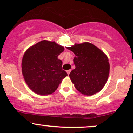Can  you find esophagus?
<instances>
[{
	"mask_svg": "<svg viewBox=\"0 0 133 133\" xmlns=\"http://www.w3.org/2000/svg\"><path fill=\"white\" fill-rule=\"evenodd\" d=\"M71 70H68V71H67V73H68V75H69V74H70V72H71Z\"/></svg>",
	"mask_w": 133,
	"mask_h": 133,
	"instance_id": "esophagus-1",
	"label": "esophagus"
}]
</instances>
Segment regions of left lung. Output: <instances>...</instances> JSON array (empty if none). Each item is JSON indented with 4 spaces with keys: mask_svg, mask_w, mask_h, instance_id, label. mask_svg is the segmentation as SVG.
<instances>
[{
    "mask_svg": "<svg viewBox=\"0 0 133 133\" xmlns=\"http://www.w3.org/2000/svg\"><path fill=\"white\" fill-rule=\"evenodd\" d=\"M74 53L76 68L69 77L77 91L91 96L99 92L106 84L109 74V63L106 55L89 42L68 47Z\"/></svg>",
    "mask_w": 133,
    "mask_h": 133,
    "instance_id": "1",
    "label": "left lung"
}]
</instances>
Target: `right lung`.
<instances>
[{
    "label": "right lung",
    "mask_w": 133,
    "mask_h": 133,
    "mask_svg": "<svg viewBox=\"0 0 133 133\" xmlns=\"http://www.w3.org/2000/svg\"><path fill=\"white\" fill-rule=\"evenodd\" d=\"M64 47L55 42L42 41L24 53L22 72L29 88L40 95L55 92L68 74L62 69V62L57 58Z\"/></svg>",
    "instance_id": "right-lung-1"
}]
</instances>
